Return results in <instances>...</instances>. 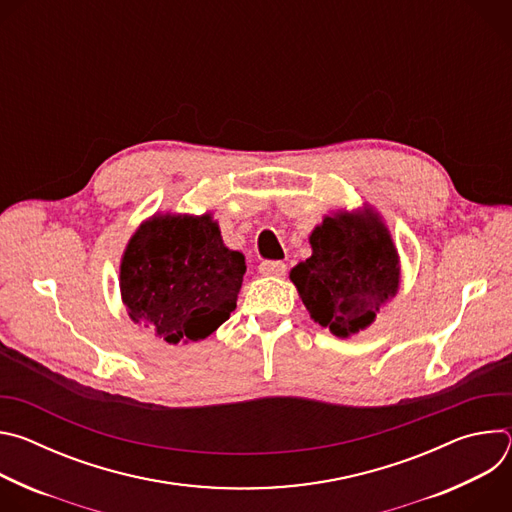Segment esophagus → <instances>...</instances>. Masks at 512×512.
I'll return each mask as SVG.
<instances>
[{
  "mask_svg": "<svg viewBox=\"0 0 512 512\" xmlns=\"http://www.w3.org/2000/svg\"><path fill=\"white\" fill-rule=\"evenodd\" d=\"M285 269L287 267L281 261H263L259 265V273L265 277H281V275H285Z\"/></svg>",
  "mask_w": 512,
  "mask_h": 512,
  "instance_id": "34e87169",
  "label": "esophagus"
}]
</instances>
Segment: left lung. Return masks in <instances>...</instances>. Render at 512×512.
Segmentation results:
<instances>
[{
    "label": "left lung",
    "instance_id": "left-lung-1",
    "mask_svg": "<svg viewBox=\"0 0 512 512\" xmlns=\"http://www.w3.org/2000/svg\"><path fill=\"white\" fill-rule=\"evenodd\" d=\"M312 255L289 271L308 314L338 338L367 330L401 285V263L383 216L369 204L326 214Z\"/></svg>",
    "mask_w": 512,
    "mask_h": 512
}]
</instances>
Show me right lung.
I'll return each mask as SVG.
<instances>
[{
	"instance_id": "obj_1",
	"label": "right lung",
	"mask_w": 512,
	"mask_h": 512,
	"mask_svg": "<svg viewBox=\"0 0 512 512\" xmlns=\"http://www.w3.org/2000/svg\"><path fill=\"white\" fill-rule=\"evenodd\" d=\"M245 271L243 253L223 243L210 212H156L121 255V302L168 344L198 342L237 308Z\"/></svg>"
}]
</instances>
